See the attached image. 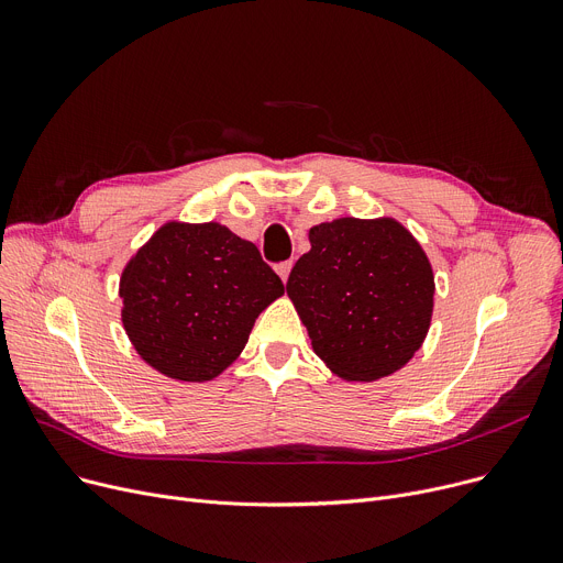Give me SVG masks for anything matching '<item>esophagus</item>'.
I'll use <instances>...</instances> for the list:
<instances>
[{
    "label": "esophagus",
    "mask_w": 563,
    "mask_h": 563,
    "mask_svg": "<svg viewBox=\"0 0 563 563\" xmlns=\"http://www.w3.org/2000/svg\"><path fill=\"white\" fill-rule=\"evenodd\" d=\"M289 272H291V262H280V264L276 266V274L280 276V280H283V283H287Z\"/></svg>",
    "instance_id": "obj_1"
}]
</instances>
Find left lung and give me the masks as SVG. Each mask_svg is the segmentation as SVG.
<instances>
[{"mask_svg": "<svg viewBox=\"0 0 563 563\" xmlns=\"http://www.w3.org/2000/svg\"><path fill=\"white\" fill-rule=\"evenodd\" d=\"M308 240L287 297L312 351L349 383L401 369L422 346L433 314V269L420 242L393 217L323 221Z\"/></svg>", "mask_w": 563, "mask_h": 563, "instance_id": "1", "label": "left lung"}]
</instances>
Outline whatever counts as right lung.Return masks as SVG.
<instances>
[{"mask_svg": "<svg viewBox=\"0 0 563 563\" xmlns=\"http://www.w3.org/2000/svg\"><path fill=\"white\" fill-rule=\"evenodd\" d=\"M283 294L257 246L219 221H166L118 283L123 329L141 361L180 383L223 374Z\"/></svg>", "mask_w": 563, "mask_h": 563, "instance_id": "1", "label": "right lung"}]
</instances>
